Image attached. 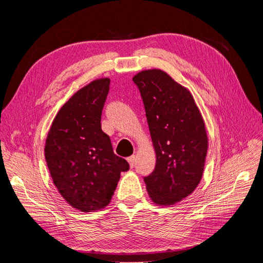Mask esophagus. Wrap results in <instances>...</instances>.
Listing matches in <instances>:
<instances>
[{
	"mask_svg": "<svg viewBox=\"0 0 263 263\" xmlns=\"http://www.w3.org/2000/svg\"><path fill=\"white\" fill-rule=\"evenodd\" d=\"M127 161H128V163H129V165H130V168H134L135 162H136V156L133 155V156L128 157V158H127Z\"/></svg>",
	"mask_w": 263,
	"mask_h": 263,
	"instance_id": "esophagus-1",
	"label": "esophagus"
}]
</instances>
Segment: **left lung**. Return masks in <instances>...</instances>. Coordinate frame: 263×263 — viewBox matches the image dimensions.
Segmentation results:
<instances>
[{
    "label": "left lung",
    "instance_id": "left-lung-1",
    "mask_svg": "<svg viewBox=\"0 0 263 263\" xmlns=\"http://www.w3.org/2000/svg\"><path fill=\"white\" fill-rule=\"evenodd\" d=\"M138 86L156 151L154 172L144 178L151 200L170 206L187 197L200 183L209 138L193 95L160 69L140 71Z\"/></svg>",
    "mask_w": 263,
    "mask_h": 263
}]
</instances>
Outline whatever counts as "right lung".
<instances>
[{
    "label": "right lung",
    "instance_id": "obj_1",
    "mask_svg": "<svg viewBox=\"0 0 263 263\" xmlns=\"http://www.w3.org/2000/svg\"><path fill=\"white\" fill-rule=\"evenodd\" d=\"M109 82L97 79L76 92L55 115L45 145L53 184L68 204L86 213L109 204L121 172L129 169L101 128Z\"/></svg>",
    "mask_w": 263,
    "mask_h": 263
}]
</instances>
